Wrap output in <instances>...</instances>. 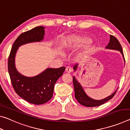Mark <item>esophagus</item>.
Segmentation results:
<instances>
[{
	"instance_id": "1",
	"label": "esophagus",
	"mask_w": 130,
	"mask_h": 130,
	"mask_svg": "<svg viewBox=\"0 0 130 130\" xmlns=\"http://www.w3.org/2000/svg\"><path fill=\"white\" fill-rule=\"evenodd\" d=\"M66 72H68V73H70L72 72V68L70 67H66Z\"/></svg>"
}]
</instances>
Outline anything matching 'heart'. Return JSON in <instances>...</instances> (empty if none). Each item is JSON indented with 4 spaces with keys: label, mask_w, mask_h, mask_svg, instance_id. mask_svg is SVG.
Returning <instances> with one entry per match:
<instances>
[{
    "label": "heart",
    "mask_w": 130,
    "mask_h": 130,
    "mask_svg": "<svg viewBox=\"0 0 130 130\" xmlns=\"http://www.w3.org/2000/svg\"><path fill=\"white\" fill-rule=\"evenodd\" d=\"M88 41V38L86 37L81 36H73L70 38L69 43V46L79 45L81 44L86 43Z\"/></svg>",
    "instance_id": "b5f03b06"
}]
</instances>
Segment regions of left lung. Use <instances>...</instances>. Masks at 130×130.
Instances as JSON below:
<instances>
[{"label":"left lung","instance_id":"obj_1","mask_svg":"<svg viewBox=\"0 0 130 130\" xmlns=\"http://www.w3.org/2000/svg\"><path fill=\"white\" fill-rule=\"evenodd\" d=\"M105 48L108 49L116 50L119 51L121 53H122L123 58H124V60L125 61L122 46H121L120 42H119L117 38H115L114 36H111V35L110 36L109 42L108 44V45ZM77 65H76L73 67V69L74 71H76L77 70ZM73 83L74 89V93H75V98L80 104L83 105H84L85 107H92L99 106V105H102L104 104V103L108 102V101L110 99H112L114 95L115 94L116 91H117V89H116V91L114 92V93L111 94L110 96H108L107 98L103 99L102 100H94L87 95L85 91H84L81 85L78 82V81L77 80V79L74 76H73Z\"/></svg>","mask_w":130,"mask_h":130}]
</instances>
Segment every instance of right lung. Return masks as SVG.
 Masks as SVG:
<instances>
[{
    "instance_id": "right-lung-1",
    "label": "right lung",
    "mask_w": 130,
    "mask_h": 130,
    "mask_svg": "<svg viewBox=\"0 0 130 130\" xmlns=\"http://www.w3.org/2000/svg\"><path fill=\"white\" fill-rule=\"evenodd\" d=\"M44 29L43 26H38L21 34L13 44L8 60V73L15 92L23 99L36 105L44 104L52 98L55 83L62 75L65 67L47 68L38 75L29 77L18 72L15 57L21 46L42 41Z\"/></svg>"
}]
</instances>
